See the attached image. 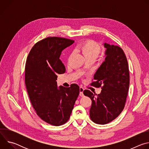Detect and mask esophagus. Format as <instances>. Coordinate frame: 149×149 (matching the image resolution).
<instances>
[{
  "label": "esophagus",
  "mask_w": 149,
  "mask_h": 149,
  "mask_svg": "<svg viewBox=\"0 0 149 149\" xmlns=\"http://www.w3.org/2000/svg\"><path fill=\"white\" fill-rule=\"evenodd\" d=\"M84 90V89L83 87H79V95L81 97H83L84 96V94H83Z\"/></svg>",
  "instance_id": "1"
}]
</instances>
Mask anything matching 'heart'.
Segmentation results:
<instances>
[{"instance_id":"1","label":"heart","mask_w":149,"mask_h":149,"mask_svg":"<svg viewBox=\"0 0 149 149\" xmlns=\"http://www.w3.org/2000/svg\"><path fill=\"white\" fill-rule=\"evenodd\" d=\"M75 50L81 52L86 60L90 59L95 60L101 52V48L94 40H87L77 47Z\"/></svg>"}]
</instances>
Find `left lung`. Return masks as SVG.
<instances>
[{
  "label": "left lung",
  "mask_w": 149,
  "mask_h": 149,
  "mask_svg": "<svg viewBox=\"0 0 149 149\" xmlns=\"http://www.w3.org/2000/svg\"><path fill=\"white\" fill-rule=\"evenodd\" d=\"M104 47L107 48L105 61L94 74L91 84L96 88L101 87V92L98 95L88 90L83 92L92 101L90 118L98 124H107L120 114L130 84L128 62L123 50L118 46L106 43Z\"/></svg>",
  "instance_id": "obj_1"
}]
</instances>
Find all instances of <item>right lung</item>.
Masks as SVG:
<instances>
[{
	"label": "right lung",
	"mask_w": 149,
	"mask_h": 149,
	"mask_svg": "<svg viewBox=\"0 0 149 149\" xmlns=\"http://www.w3.org/2000/svg\"><path fill=\"white\" fill-rule=\"evenodd\" d=\"M74 40L48 37L36 43L25 64V81L31 104L37 115L46 123L59 126L67 123L79 93L76 84L57 87V74L65 73L59 59L61 52Z\"/></svg>",
	"instance_id": "1"
}]
</instances>
